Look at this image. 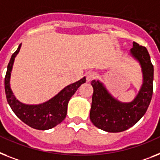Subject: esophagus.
<instances>
[{
	"label": "esophagus",
	"instance_id": "34e87169",
	"mask_svg": "<svg viewBox=\"0 0 160 160\" xmlns=\"http://www.w3.org/2000/svg\"><path fill=\"white\" fill-rule=\"evenodd\" d=\"M96 78V73L95 72H89L87 73V81L91 82Z\"/></svg>",
	"mask_w": 160,
	"mask_h": 160
}]
</instances>
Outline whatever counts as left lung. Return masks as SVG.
Segmentation results:
<instances>
[{"mask_svg":"<svg viewBox=\"0 0 160 160\" xmlns=\"http://www.w3.org/2000/svg\"><path fill=\"white\" fill-rule=\"evenodd\" d=\"M131 54L142 68L143 84L134 101L122 103L115 100L99 81L92 82L93 88L90 118L98 128L109 132H120L135 125L148 109L153 95L154 66L147 49L133 42Z\"/></svg>","mask_w":160,"mask_h":160,"instance_id":"left-lung-1","label":"left lung"}]
</instances>
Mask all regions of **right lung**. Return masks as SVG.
I'll list each match as a JSON object with an SVG mask.
<instances>
[{
	"instance_id": "add662e5",
	"label": "right lung",
	"mask_w": 160,
	"mask_h": 160,
	"mask_svg": "<svg viewBox=\"0 0 160 160\" xmlns=\"http://www.w3.org/2000/svg\"><path fill=\"white\" fill-rule=\"evenodd\" d=\"M21 45L22 43L12 55L7 66L5 77V91L7 102L17 117L29 127L38 130L51 129L59 124L65 118L68 101L78 88L86 82V78L84 77L79 81L67 86L53 98L40 105H29L19 102L14 97L10 89V78L14 58L20 50Z\"/></svg>"
}]
</instances>
